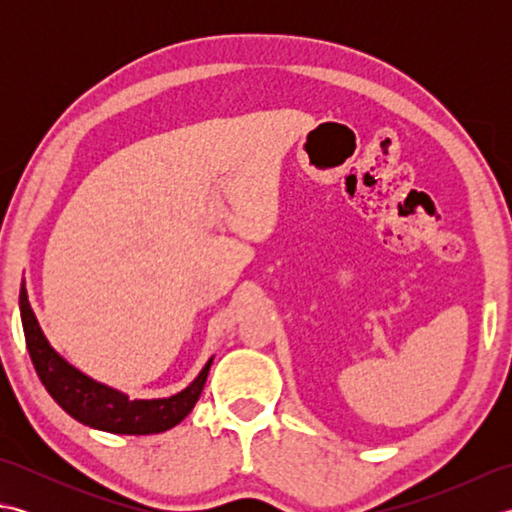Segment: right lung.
I'll list each match as a JSON object with an SVG mask.
<instances>
[{"label":"right lung","instance_id":"obj_1","mask_svg":"<svg viewBox=\"0 0 512 512\" xmlns=\"http://www.w3.org/2000/svg\"><path fill=\"white\" fill-rule=\"evenodd\" d=\"M19 310L32 365H35L43 387L48 389V394L65 413H70L74 420L88 424L92 429L123 433V436L162 433L187 418L202 394L213 358H209L198 378L180 394L156 400H129V396L121 394V391L85 376L52 350V345L39 328L35 312L30 308L24 284L19 290Z\"/></svg>","mask_w":512,"mask_h":512}]
</instances>
